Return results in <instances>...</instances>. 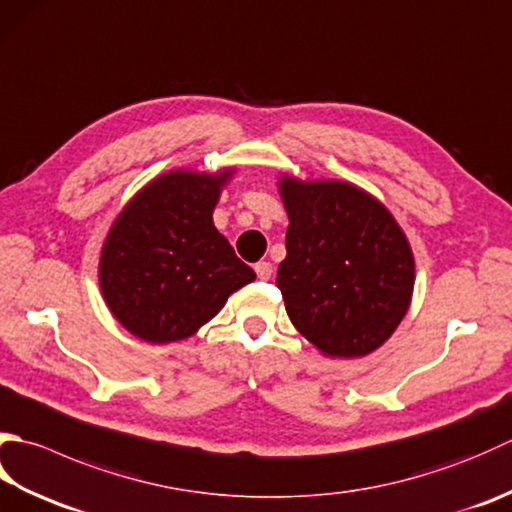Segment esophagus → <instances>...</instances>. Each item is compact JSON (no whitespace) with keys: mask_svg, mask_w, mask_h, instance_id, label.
<instances>
[{"mask_svg":"<svg viewBox=\"0 0 512 512\" xmlns=\"http://www.w3.org/2000/svg\"><path fill=\"white\" fill-rule=\"evenodd\" d=\"M255 273L259 279H270V275H273V264L270 262H257L255 264Z\"/></svg>","mask_w":512,"mask_h":512,"instance_id":"obj_1","label":"esophagus"}]
</instances>
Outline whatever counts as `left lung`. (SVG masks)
I'll use <instances>...</instances> for the list:
<instances>
[{
  "mask_svg": "<svg viewBox=\"0 0 512 512\" xmlns=\"http://www.w3.org/2000/svg\"><path fill=\"white\" fill-rule=\"evenodd\" d=\"M288 213L277 270L286 313L328 357H364L395 333L410 306L415 259L390 210L339 179L279 177Z\"/></svg>",
  "mask_w": 512,
  "mask_h": 512,
  "instance_id": "left-lung-1",
  "label": "left lung"
}]
</instances>
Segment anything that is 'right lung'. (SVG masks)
I'll use <instances>...</instances> for the list:
<instances>
[{
    "label": "right lung",
    "instance_id": "1",
    "mask_svg": "<svg viewBox=\"0 0 512 512\" xmlns=\"http://www.w3.org/2000/svg\"><path fill=\"white\" fill-rule=\"evenodd\" d=\"M230 177L233 168L215 175L170 170L117 215L99 257V288L128 333L150 344L179 342L255 279L213 224Z\"/></svg>",
    "mask_w": 512,
    "mask_h": 512
}]
</instances>
